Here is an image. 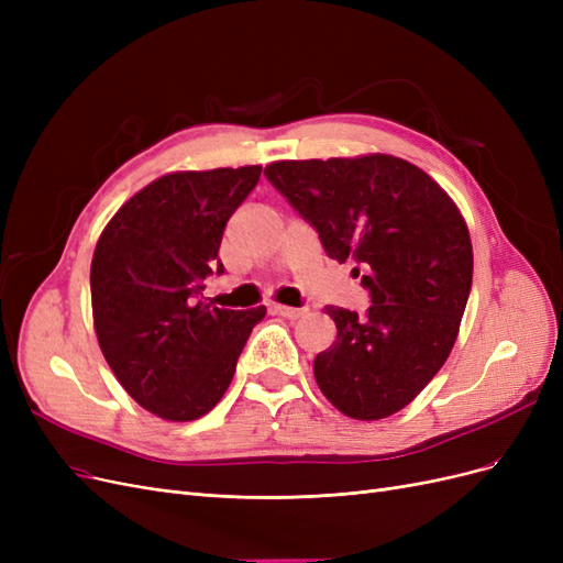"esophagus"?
Here are the masks:
<instances>
[{"label":"esophagus","mask_w":563,"mask_h":563,"mask_svg":"<svg viewBox=\"0 0 563 563\" xmlns=\"http://www.w3.org/2000/svg\"><path fill=\"white\" fill-rule=\"evenodd\" d=\"M272 312L279 314V317H286V319H300L308 310H305V308H288V305H275Z\"/></svg>","instance_id":"esophagus-1"}]
</instances>
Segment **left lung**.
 Returning a JSON list of instances; mask_svg holds the SVG:
<instances>
[{"label": "left lung", "mask_w": 563, "mask_h": 563, "mask_svg": "<svg viewBox=\"0 0 563 563\" xmlns=\"http://www.w3.org/2000/svg\"><path fill=\"white\" fill-rule=\"evenodd\" d=\"M267 180L319 232L329 258L360 263L371 308L329 305L335 343L314 378L340 413L380 420L444 366L472 288V242L453 199L391 155L272 162Z\"/></svg>", "instance_id": "1"}]
</instances>
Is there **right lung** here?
I'll list each match as a JSON object with an SVG mask.
<instances>
[{
  "label": "right lung",
  "instance_id": "right-lung-1",
  "mask_svg": "<svg viewBox=\"0 0 563 563\" xmlns=\"http://www.w3.org/2000/svg\"><path fill=\"white\" fill-rule=\"evenodd\" d=\"M263 166L178 172L119 209L96 244L91 305L98 345L117 380L164 420H197L223 399L265 308L199 300L230 216Z\"/></svg>",
  "mask_w": 563,
  "mask_h": 563
}]
</instances>
